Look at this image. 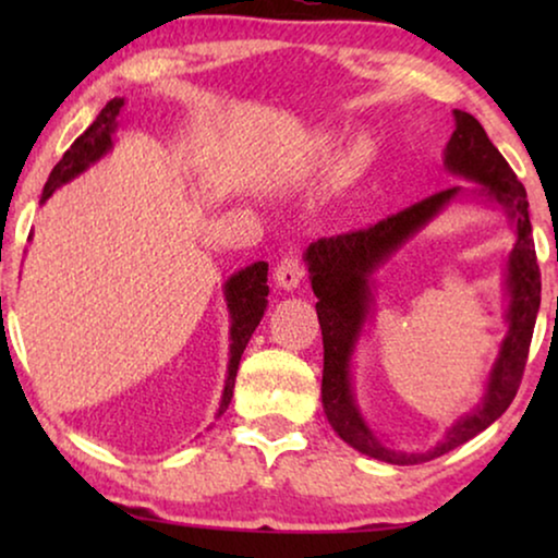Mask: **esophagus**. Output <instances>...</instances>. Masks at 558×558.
<instances>
[{
    "label": "esophagus",
    "mask_w": 558,
    "mask_h": 558,
    "mask_svg": "<svg viewBox=\"0 0 558 558\" xmlns=\"http://www.w3.org/2000/svg\"><path fill=\"white\" fill-rule=\"evenodd\" d=\"M302 279H304V266L300 262V256L289 251V254L281 256L277 269H274V281H277V287L292 292V289L302 284Z\"/></svg>",
    "instance_id": "34e87169"
}]
</instances>
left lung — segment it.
I'll return each mask as SVG.
<instances>
[{
	"instance_id": "obj_1",
	"label": "left lung",
	"mask_w": 558,
	"mask_h": 558,
	"mask_svg": "<svg viewBox=\"0 0 558 558\" xmlns=\"http://www.w3.org/2000/svg\"><path fill=\"white\" fill-rule=\"evenodd\" d=\"M445 167L452 174L477 182L487 203L500 205L515 228V246L508 256L506 289L510 296L506 319L508 335L500 342L483 401L472 414L462 416L445 434V439L426 454H407L388 449L380 441L355 403L353 384H350V357L361 338L365 319L371 317V274L386 264L411 235H416L437 213L462 193L460 187L441 190L411 208L378 220L376 226L361 228L330 239L310 243L304 262L310 266L312 292L317 296V317L323 327L325 368H323V407L327 422L338 432L342 441L357 452L391 464H418L434 457L447 454L449 449L464 445L487 429L495 418L515 399L521 386L529 348L541 307V271L533 246L529 197L515 172L510 170L506 157L487 140L485 129L468 111L454 109V132L445 149Z\"/></svg>"
}]
</instances>
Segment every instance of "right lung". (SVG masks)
Returning <instances> with one entry per match:
<instances>
[{
  "mask_svg": "<svg viewBox=\"0 0 558 558\" xmlns=\"http://www.w3.org/2000/svg\"><path fill=\"white\" fill-rule=\"evenodd\" d=\"M124 106V98H111L98 113L94 124L83 132L78 140L71 144V149L65 151L63 159L52 167L48 182H45L40 203L56 193L60 185H65L68 180H73L75 174H81L86 167H90L96 159H101L106 151L111 149V134L117 129V117ZM266 274H269V264L256 262L233 274L226 281V302L228 312H231V361H228V378L223 396H220L218 416L228 409V403L233 399V386H235V373H239V363L243 350H246L251 335L262 323L264 310H266V294H269V284H266Z\"/></svg>",
  "mask_w": 558,
  "mask_h": 558,
  "instance_id": "1",
  "label": "right lung"
}]
</instances>
